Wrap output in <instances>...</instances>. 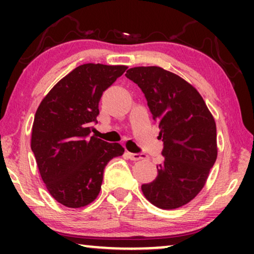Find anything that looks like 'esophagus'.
Wrapping results in <instances>:
<instances>
[{
	"mask_svg": "<svg viewBox=\"0 0 254 254\" xmlns=\"http://www.w3.org/2000/svg\"><path fill=\"white\" fill-rule=\"evenodd\" d=\"M128 158L131 159V161H138V159L143 158V155L142 154H131V152H127Z\"/></svg>",
	"mask_w": 254,
	"mask_h": 254,
	"instance_id": "34e87169",
	"label": "esophagus"
}]
</instances>
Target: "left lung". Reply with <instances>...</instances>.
I'll use <instances>...</instances> for the list:
<instances>
[{
  "mask_svg": "<svg viewBox=\"0 0 254 254\" xmlns=\"http://www.w3.org/2000/svg\"><path fill=\"white\" fill-rule=\"evenodd\" d=\"M126 77L144 93L158 123L163 162L154 182L141 186L162 209L189 203L202 190L217 157L216 125L202 97L189 82L161 67H135Z\"/></svg>",
  "mask_w": 254,
  "mask_h": 254,
  "instance_id": "1",
  "label": "left lung"
}]
</instances>
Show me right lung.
Instances as JSON below:
<instances>
[{
	"mask_svg": "<svg viewBox=\"0 0 254 254\" xmlns=\"http://www.w3.org/2000/svg\"><path fill=\"white\" fill-rule=\"evenodd\" d=\"M126 65L85 64L59 81L38 107L31 149L41 179L58 202L81 208L98 196L104 169L124 154L119 143L90 136L99 100Z\"/></svg>",
	"mask_w": 254,
	"mask_h": 254,
	"instance_id": "right-lung-1",
	"label": "right lung"
}]
</instances>
